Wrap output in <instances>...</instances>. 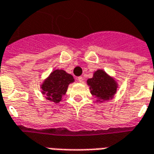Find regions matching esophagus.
<instances>
[{
  "instance_id": "34e87169",
  "label": "esophagus",
  "mask_w": 154,
  "mask_h": 154,
  "mask_svg": "<svg viewBox=\"0 0 154 154\" xmlns=\"http://www.w3.org/2000/svg\"><path fill=\"white\" fill-rule=\"evenodd\" d=\"M83 77H77V82H83Z\"/></svg>"
}]
</instances>
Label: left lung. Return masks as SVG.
<instances>
[{
	"label": "left lung",
	"mask_w": 154,
	"mask_h": 154,
	"mask_svg": "<svg viewBox=\"0 0 154 154\" xmlns=\"http://www.w3.org/2000/svg\"><path fill=\"white\" fill-rule=\"evenodd\" d=\"M90 87L91 93L98 101L111 99L117 90V83L112 77L107 75L103 70H97L93 74V77L87 80Z\"/></svg>",
	"instance_id": "left-lung-1"
}]
</instances>
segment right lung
I'll list each match as a JSON object with an SVG mask.
<instances>
[{
  "label": "right lung",
  "instance_id": "1",
  "mask_svg": "<svg viewBox=\"0 0 154 154\" xmlns=\"http://www.w3.org/2000/svg\"><path fill=\"white\" fill-rule=\"evenodd\" d=\"M74 82L73 77L63 70H54L42 84V93L46 95V99L55 103L62 100L68 85Z\"/></svg>",
  "mask_w": 154,
  "mask_h": 154
}]
</instances>
